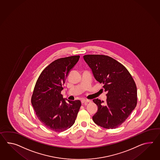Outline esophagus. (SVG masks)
Masks as SVG:
<instances>
[{"label": "esophagus", "instance_id": "1", "mask_svg": "<svg viewBox=\"0 0 160 160\" xmlns=\"http://www.w3.org/2000/svg\"><path fill=\"white\" fill-rule=\"evenodd\" d=\"M82 103H87V102H90L91 101L88 100V99H82Z\"/></svg>", "mask_w": 160, "mask_h": 160}]
</instances>
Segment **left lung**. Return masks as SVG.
Instances as JSON below:
<instances>
[{
    "instance_id": "1",
    "label": "left lung",
    "mask_w": 160,
    "mask_h": 160,
    "mask_svg": "<svg viewBox=\"0 0 160 160\" xmlns=\"http://www.w3.org/2000/svg\"><path fill=\"white\" fill-rule=\"evenodd\" d=\"M83 58L96 80L103 84V90L108 92L105 104L98 98L93 99L98 110L92 120L103 128H116L126 120L137 106L135 82L124 66L110 57L86 55Z\"/></svg>"
}]
</instances>
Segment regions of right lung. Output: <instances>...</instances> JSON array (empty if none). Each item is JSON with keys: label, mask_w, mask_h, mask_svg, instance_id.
Here are the masks:
<instances>
[{"label": "right lung", "mask_w": 160, "mask_h": 160, "mask_svg": "<svg viewBox=\"0 0 160 160\" xmlns=\"http://www.w3.org/2000/svg\"><path fill=\"white\" fill-rule=\"evenodd\" d=\"M79 58L70 56L51 63L41 73L34 88L31 103L36 116L46 127L55 132L64 131L73 125L82 105L79 100H68L61 94Z\"/></svg>", "instance_id": "obj_1"}]
</instances>
